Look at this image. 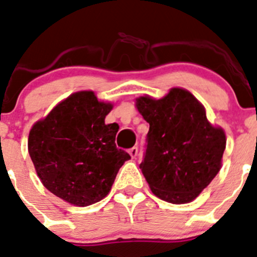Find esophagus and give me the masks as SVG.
I'll return each mask as SVG.
<instances>
[{
	"label": "esophagus",
	"instance_id": "esophagus-1",
	"mask_svg": "<svg viewBox=\"0 0 257 257\" xmlns=\"http://www.w3.org/2000/svg\"><path fill=\"white\" fill-rule=\"evenodd\" d=\"M129 155H131L132 158H136L137 155H138V147H132L129 150Z\"/></svg>",
	"mask_w": 257,
	"mask_h": 257
}]
</instances>
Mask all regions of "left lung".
Here are the masks:
<instances>
[{"label": "left lung", "mask_w": 257, "mask_h": 257, "mask_svg": "<svg viewBox=\"0 0 257 257\" xmlns=\"http://www.w3.org/2000/svg\"><path fill=\"white\" fill-rule=\"evenodd\" d=\"M136 106L150 124L140 165L151 190L172 204L190 203L219 172L226 134L208 121L204 106L188 90L165 97L142 96Z\"/></svg>", "instance_id": "obj_1"}]
</instances>
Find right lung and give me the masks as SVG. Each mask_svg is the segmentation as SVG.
<instances>
[{
	"label": "right lung",
	"mask_w": 257,
	"mask_h": 257,
	"mask_svg": "<svg viewBox=\"0 0 257 257\" xmlns=\"http://www.w3.org/2000/svg\"><path fill=\"white\" fill-rule=\"evenodd\" d=\"M111 109L92 91H78L29 133V155L40 181L69 204L87 207L104 199L131 158L115 145L117 124H105Z\"/></svg>",
	"instance_id": "add662e5"
}]
</instances>
